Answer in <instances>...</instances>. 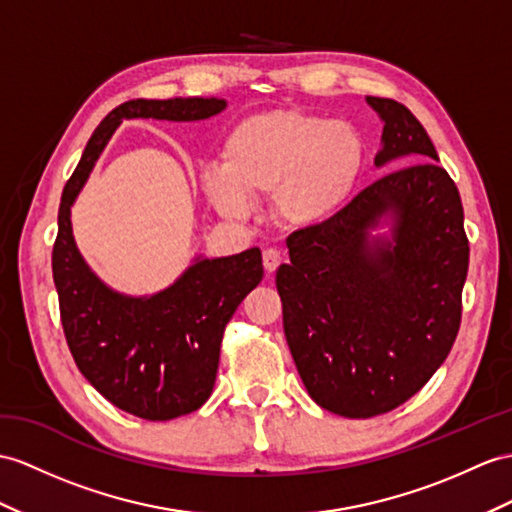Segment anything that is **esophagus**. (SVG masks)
Instances as JSON below:
<instances>
[{"mask_svg": "<svg viewBox=\"0 0 512 512\" xmlns=\"http://www.w3.org/2000/svg\"><path fill=\"white\" fill-rule=\"evenodd\" d=\"M282 260H284V256H282V252H278V249L267 247L265 252H263V265H265L267 273L276 271L282 265Z\"/></svg>", "mask_w": 512, "mask_h": 512, "instance_id": "obj_1", "label": "esophagus"}]
</instances>
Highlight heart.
Listing matches in <instances>:
<instances>
[{
    "instance_id": "1",
    "label": "heart",
    "mask_w": 512,
    "mask_h": 512,
    "mask_svg": "<svg viewBox=\"0 0 512 512\" xmlns=\"http://www.w3.org/2000/svg\"><path fill=\"white\" fill-rule=\"evenodd\" d=\"M363 158V141L350 123L278 108L236 123L223 145V165H208L202 184L226 217L247 215L249 195L271 193L282 223L313 226L352 193Z\"/></svg>"
}]
</instances>
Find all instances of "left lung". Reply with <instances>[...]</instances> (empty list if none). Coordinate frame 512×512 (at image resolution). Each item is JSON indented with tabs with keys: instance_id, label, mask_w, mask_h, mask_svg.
Wrapping results in <instances>:
<instances>
[{
	"instance_id": "obj_1",
	"label": "left lung",
	"mask_w": 512,
	"mask_h": 512,
	"mask_svg": "<svg viewBox=\"0 0 512 512\" xmlns=\"http://www.w3.org/2000/svg\"><path fill=\"white\" fill-rule=\"evenodd\" d=\"M384 121L376 165H415L369 184L330 219L286 239L280 265L286 343L308 395L369 419L410 400L450 354L469 267L463 204L428 132L404 104L367 97ZM394 215V243L366 230Z\"/></svg>"
}]
</instances>
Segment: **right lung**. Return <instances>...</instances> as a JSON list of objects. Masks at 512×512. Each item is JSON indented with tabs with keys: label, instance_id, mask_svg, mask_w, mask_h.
<instances>
[{
	"label": "right lung",
	"instance_id": "add662e5",
	"mask_svg": "<svg viewBox=\"0 0 512 512\" xmlns=\"http://www.w3.org/2000/svg\"><path fill=\"white\" fill-rule=\"evenodd\" d=\"M226 108L223 99H130L95 128L65 184L52 252L65 339L82 376L110 404L149 421L189 415L213 393L226 323L263 280L252 247L226 258L197 260L167 291L126 297L86 267L71 234V204L123 119L199 121Z\"/></svg>",
	"mask_w": 512,
	"mask_h": 512
}]
</instances>
